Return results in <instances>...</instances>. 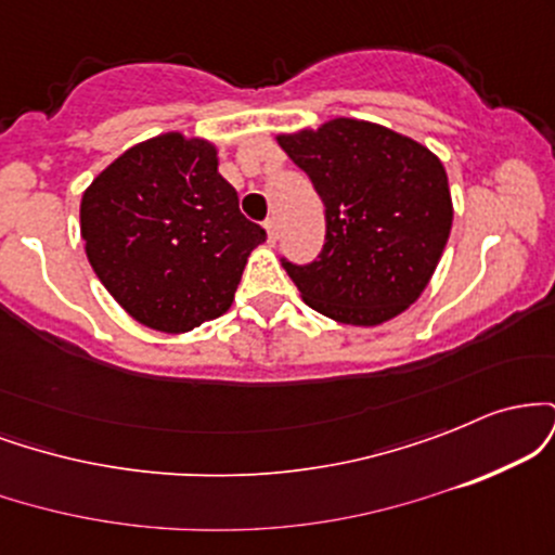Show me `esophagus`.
Segmentation results:
<instances>
[{"mask_svg": "<svg viewBox=\"0 0 555 555\" xmlns=\"http://www.w3.org/2000/svg\"><path fill=\"white\" fill-rule=\"evenodd\" d=\"M263 227H266V234H269V242L273 245V242L279 240V224H276V219H273V216H271V219H266Z\"/></svg>", "mask_w": 555, "mask_h": 555, "instance_id": "34e87169", "label": "esophagus"}]
</instances>
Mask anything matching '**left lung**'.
<instances>
[{
  "label": "left lung",
  "instance_id": "8db88e82",
  "mask_svg": "<svg viewBox=\"0 0 555 555\" xmlns=\"http://www.w3.org/2000/svg\"><path fill=\"white\" fill-rule=\"evenodd\" d=\"M326 206V240L310 263L282 266L318 313L378 326L423 295L451 232L443 164L425 145L362 119L279 135Z\"/></svg>",
  "mask_w": 555,
  "mask_h": 555
}]
</instances>
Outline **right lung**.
<instances>
[{"label":"right lung","instance_id":"1","mask_svg":"<svg viewBox=\"0 0 555 555\" xmlns=\"http://www.w3.org/2000/svg\"><path fill=\"white\" fill-rule=\"evenodd\" d=\"M216 167L211 143L167 132L125 151L82 193L88 260L143 326L182 334L227 313L266 242Z\"/></svg>","mask_w":555,"mask_h":555}]
</instances>
